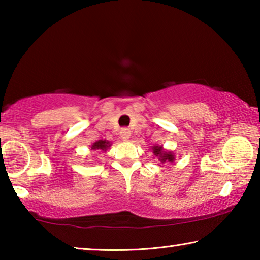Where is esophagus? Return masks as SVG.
Returning a JSON list of instances; mask_svg holds the SVG:
<instances>
[{"label": "esophagus", "mask_w": 260, "mask_h": 260, "mask_svg": "<svg viewBox=\"0 0 260 260\" xmlns=\"http://www.w3.org/2000/svg\"><path fill=\"white\" fill-rule=\"evenodd\" d=\"M120 136L124 141H127L131 136V129L129 128H121L120 131Z\"/></svg>", "instance_id": "1"}]
</instances>
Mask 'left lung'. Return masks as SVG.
I'll return each instance as SVG.
<instances>
[{"instance_id": "1", "label": "left lung", "mask_w": 260, "mask_h": 260, "mask_svg": "<svg viewBox=\"0 0 260 260\" xmlns=\"http://www.w3.org/2000/svg\"><path fill=\"white\" fill-rule=\"evenodd\" d=\"M152 152L161 164H165V162H173L175 159L174 153L171 151H165L164 149H162V146H153Z\"/></svg>"}]
</instances>
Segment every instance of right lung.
I'll use <instances>...</instances> for the list:
<instances>
[{
  "label": "right lung",
  "mask_w": 260,
  "mask_h": 260,
  "mask_svg": "<svg viewBox=\"0 0 260 260\" xmlns=\"http://www.w3.org/2000/svg\"><path fill=\"white\" fill-rule=\"evenodd\" d=\"M111 146V143L107 140H99L95 143L91 144L90 150H98V151H107V149Z\"/></svg>",
  "instance_id": "add662e5"
}]
</instances>
